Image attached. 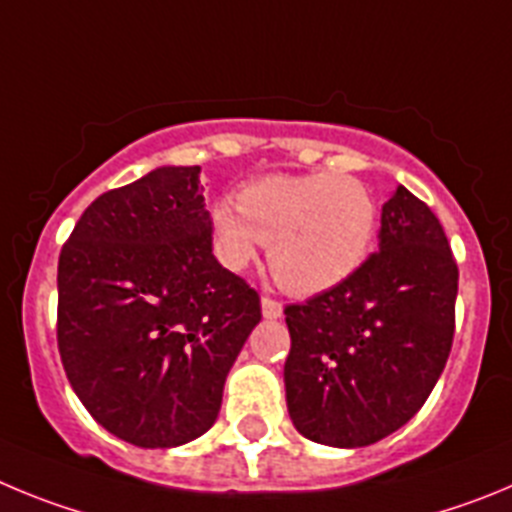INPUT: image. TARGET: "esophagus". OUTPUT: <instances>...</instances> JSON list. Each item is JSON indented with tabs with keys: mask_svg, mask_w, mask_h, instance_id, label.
<instances>
[{
	"mask_svg": "<svg viewBox=\"0 0 512 512\" xmlns=\"http://www.w3.org/2000/svg\"><path fill=\"white\" fill-rule=\"evenodd\" d=\"M280 313H283V306H280L275 298L262 296V316H265V319H278Z\"/></svg>",
	"mask_w": 512,
	"mask_h": 512,
	"instance_id": "1",
	"label": "esophagus"
}]
</instances>
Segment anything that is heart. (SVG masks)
Instances as JSON below:
<instances>
[{"label":"heart","instance_id":"1","mask_svg":"<svg viewBox=\"0 0 512 512\" xmlns=\"http://www.w3.org/2000/svg\"><path fill=\"white\" fill-rule=\"evenodd\" d=\"M380 209L365 181L347 173H275L247 183L211 209L219 257L242 270L270 245V267L283 288L301 296L344 283L367 260Z\"/></svg>","mask_w":512,"mask_h":512}]
</instances>
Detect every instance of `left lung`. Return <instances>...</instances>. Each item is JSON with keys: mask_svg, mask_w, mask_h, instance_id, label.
<instances>
[{"mask_svg": "<svg viewBox=\"0 0 512 512\" xmlns=\"http://www.w3.org/2000/svg\"><path fill=\"white\" fill-rule=\"evenodd\" d=\"M380 250L344 283L285 306V400L293 426L326 446H370L411 421L444 372L459 267L436 214L398 186Z\"/></svg>", "mask_w": 512, "mask_h": 512, "instance_id": "8db88e82", "label": "left lung"}]
</instances>
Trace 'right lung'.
Instances as JSON below:
<instances>
[{"label": "right lung", "mask_w": 512, "mask_h": 512, "mask_svg": "<svg viewBox=\"0 0 512 512\" xmlns=\"http://www.w3.org/2000/svg\"><path fill=\"white\" fill-rule=\"evenodd\" d=\"M199 165L101 193L58 260V352L86 411L127 444L199 439L260 296L211 252Z\"/></svg>", "instance_id": "1"}]
</instances>
